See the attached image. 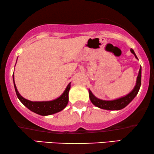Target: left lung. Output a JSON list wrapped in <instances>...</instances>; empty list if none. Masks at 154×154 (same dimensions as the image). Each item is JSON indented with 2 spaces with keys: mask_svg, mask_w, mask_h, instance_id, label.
<instances>
[{
  "mask_svg": "<svg viewBox=\"0 0 154 154\" xmlns=\"http://www.w3.org/2000/svg\"><path fill=\"white\" fill-rule=\"evenodd\" d=\"M132 54H134L135 57L138 60V58L136 55L135 52H134L133 49L130 50ZM141 67H140L139 75H138L137 79V83H136L135 87L133 89L131 92L129 93L126 96L121 97V98L116 99L114 100H102L100 99L97 98L92 92L89 89V99H90L91 103L94 105V106H97V107L106 110H120L122 109L125 107L134 100V98L137 96L139 90L141 87Z\"/></svg>",
  "mask_w": 154,
  "mask_h": 154,
  "instance_id": "8db88e82",
  "label": "left lung"
}]
</instances>
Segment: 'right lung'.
Masks as SVG:
<instances>
[{
    "label": "right lung",
    "instance_id": "1",
    "mask_svg": "<svg viewBox=\"0 0 154 154\" xmlns=\"http://www.w3.org/2000/svg\"><path fill=\"white\" fill-rule=\"evenodd\" d=\"M13 83H14V87L15 92H16L17 98L23 103V104L29 109L30 111L33 112L36 114H40L42 116H48L51 114H55L64 109L66 107L69 101V91L70 89V83L66 87L65 90L61 96L52 101H47V102H32V101L28 100L20 94L15 86L14 81V72L13 75Z\"/></svg>",
    "mask_w": 154,
    "mask_h": 154
}]
</instances>
